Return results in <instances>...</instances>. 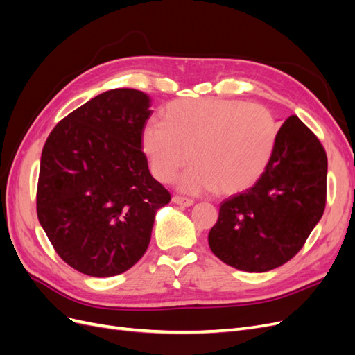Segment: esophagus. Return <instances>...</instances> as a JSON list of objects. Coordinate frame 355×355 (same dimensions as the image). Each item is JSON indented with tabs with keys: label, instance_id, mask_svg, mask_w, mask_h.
<instances>
[{
	"label": "esophagus",
	"instance_id": "1",
	"mask_svg": "<svg viewBox=\"0 0 355 355\" xmlns=\"http://www.w3.org/2000/svg\"><path fill=\"white\" fill-rule=\"evenodd\" d=\"M171 200H173L175 204H179V206H185V207H189V206H192V204H194V201H192L191 198H185V197H180V196H175Z\"/></svg>",
	"mask_w": 355,
	"mask_h": 355
}]
</instances>
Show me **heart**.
Returning <instances> with one entry per match:
<instances>
[{
    "label": "heart",
    "mask_w": 355,
    "mask_h": 355,
    "mask_svg": "<svg viewBox=\"0 0 355 355\" xmlns=\"http://www.w3.org/2000/svg\"><path fill=\"white\" fill-rule=\"evenodd\" d=\"M278 130L274 114L259 103L180 99L163 110V123L145 125L142 146L158 180H173L191 158L194 166L182 176V189L234 194L262 176L274 154Z\"/></svg>",
    "instance_id": "obj_1"
}]
</instances>
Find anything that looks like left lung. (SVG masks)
Returning a JSON list of instances; mask_svg holds the SVG:
<instances>
[{"label":"left lung","mask_w":355,"mask_h":355,"mask_svg":"<svg viewBox=\"0 0 355 355\" xmlns=\"http://www.w3.org/2000/svg\"><path fill=\"white\" fill-rule=\"evenodd\" d=\"M326 196L324 148L296 115H290L278 130L262 176L220 204L218 222L209 232L210 249L240 271H271L302 249L323 216Z\"/></svg>","instance_id":"1"}]
</instances>
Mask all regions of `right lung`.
I'll return each instance as SVG.
<instances>
[{
	"mask_svg": "<svg viewBox=\"0 0 355 355\" xmlns=\"http://www.w3.org/2000/svg\"><path fill=\"white\" fill-rule=\"evenodd\" d=\"M149 106L139 90H108L60 120L42 148L38 220L60 259L85 275L130 270L170 202L142 151Z\"/></svg>",
	"mask_w": 355,
	"mask_h": 355,
	"instance_id": "1",
	"label": "right lung"
}]
</instances>
